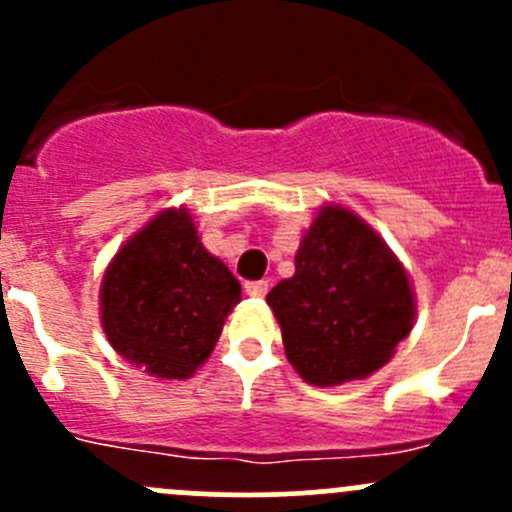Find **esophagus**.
<instances>
[{
	"mask_svg": "<svg viewBox=\"0 0 512 512\" xmlns=\"http://www.w3.org/2000/svg\"><path fill=\"white\" fill-rule=\"evenodd\" d=\"M267 289H270V285H267L265 280H255V282H245V292L250 294V297H265Z\"/></svg>",
	"mask_w": 512,
	"mask_h": 512,
	"instance_id": "34e87169",
	"label": "esophagus"
}]
</instances>
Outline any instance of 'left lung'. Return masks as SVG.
Here are the masks:
<instances>
[{"instance_id":"obj_1","label":"left lung","mask_w":512,"mask_h":512,"mask_svg":"<svg viewBox=\"0 0 512 512\" xmlns=\"http://www.w3.org/2000/svg\"><path fill=\"white\" fill-rule=\"evenodd\" d=\"M289 364L314 386L364 379L414 327L409 277L386 242L327 205L294 255V277L267 294Z\"/></svg>"}]
</instances>
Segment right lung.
Segmentation results:
<instances>
[{
	"instance_id": "add662e5",
	"label": "right lung",
	"mask_w": 512,
	"mask_h": 512,
	"mask_svg": "<svg viewBox=\"0 0 512 512\" xmlns=\"http://www.w3.org/2000/svg\"><path fill=\"white\" fill-rule=\"evenodd\" d=\"M240 302V282L200 242L188 210H165L113 257L101 322L123 359L158 379H188Z\"/></svg>"
}]
</instances>
